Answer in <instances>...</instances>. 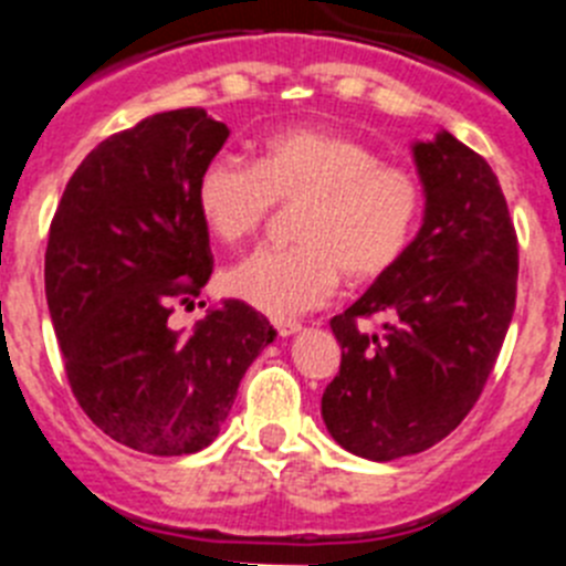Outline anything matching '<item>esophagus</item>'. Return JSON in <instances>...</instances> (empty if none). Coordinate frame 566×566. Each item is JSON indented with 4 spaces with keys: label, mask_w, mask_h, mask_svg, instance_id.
<instances>
[{
    "label": "esophagus",
    "mask_w": 566,
    "mask_h": 566,
    "mask_svg": "<svg viewBox=\"0 0 566 566\" xmlns=\"http://www.w3.org/2000/svg\"><path fill=\"white\" fill-rule=\"evenodd\" d=\"M274 328H277L280 337H292V334H297L303 326H300L297 319H274Z\"/></svg>",
    "instance_id": "esophagus-1"
}]
</instances>
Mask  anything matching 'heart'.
Wrapping results in <instances>:
<instances>
[{
  "mask_svg": "<svg viewBox=\"0 0 566 566\" xmlns=\"http://www.w3.org/2000/svg\"><path fill=\"white\" fill-rule=\"evenodd\" d=\"M195 201L223 243L252 238L274 203H300L294 247L258 249L227 272L238 300L274 317L312 312L339 277L368 283L411 247L424 195L413 172L382 164L359 138L326 127H292L263 138L258 161L214 155L198 175Z\"/></svg>",
  "mask_w": 566,
  "mask_h": 566,
  "instance_id": "b5f03b06",
  "label": "heart"
}]
</instances>
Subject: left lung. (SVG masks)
Listing matches in <instances>:
<instances>
[{"instance_id": "8db88e82", "label": "left lung", "mask_w": 566, "mask_h": 566, "mask_svg": "<svg viewBox=\"0 0 566 566\" xmlns=\"http://www.w3.org/2000/svg\"><path fill=\"white\" fill-rule=\"evenodd\" d=\"M411 149L422 227L397 266L332 319L343 359L323 422L371 462L428 451L468 417L516 308L518 240L496 172L448 129ZM374 313L384 334L359 333L356 319Z\"/></svg>"}]
</instances>
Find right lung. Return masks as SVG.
Returning a JSON list of instances; mask_svg holds the SVG:
<instances>
[{"instance_id":"1","label":"right lung","mask_w":566,"mask_h":566,"mask_svg":"<svg viewBox=\"0 0 566 566\" xmlns=\"http://www.w3.org/2000/svg\"><path fill=\"white\" fill-rule=\"evenodd\" d=\"M227 138L201 107L149 115L78 164L50 223L44 292L70 388L109 439L153 457L207 448L277 337L243 300L169 326L212 274L195 187Z\"/></svg>"}]
</instances>
